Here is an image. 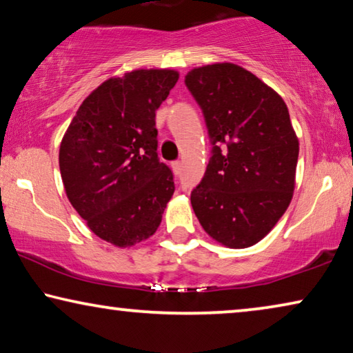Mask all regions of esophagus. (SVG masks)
<instances>
[{
	"label": "esophagus",
	"instance_id": "esophagus-1",
	"mask_svg": "<svg viewBox=\"0 0 353 353\" xmlns=\"http://www.w3.org/2000/svg\"><path fill=\"white\" fill-rule=\"evenodd\" d=\"M171 166H172V171H174V174H177V176L181 174V171H182V161L181 160L172 161Z\"/></svg>",
	"mask_w": 353,
	"mask_h": 353
}]
</instances>
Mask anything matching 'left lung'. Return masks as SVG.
I'll return each instance as SVG.
<instances>
[{"label":"left lung","instance_id":"obj_1","mask_svg":"<svg viewBox=\"0 0 353 353\" xmlns=\"http://www.w3.org/2000/svg\"><path fill=\"white\" fill-rule=\"evenodd\" d=\"M185 85L212 145L192 208L215 241L245 249L270 233L292 201L299 145L287 104L231 63L196 68Z\"/></svg>","mask_w":353,"mask_h":353}]
</instances>
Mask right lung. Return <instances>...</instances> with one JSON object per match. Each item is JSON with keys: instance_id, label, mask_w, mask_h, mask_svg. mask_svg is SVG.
Here are the masks:
<instances>
[{"instance_id": "1", "label": "right lung", "mask_w": 353, "mask_h": 353, "mask_svg": "<svg viewBox=\"0 0 353 353\" xmlns=\"http://www.w3.org/2000/svg\"><path fill=\"white\" fill-rule=\"evenodd\" d=\"M177 79L170 70L109 79L88 94L63 136L59 160L68 199L114 245L154 234L174 193L171 168L157 152L155 112Z\"/></svg>"}]
</instances>
